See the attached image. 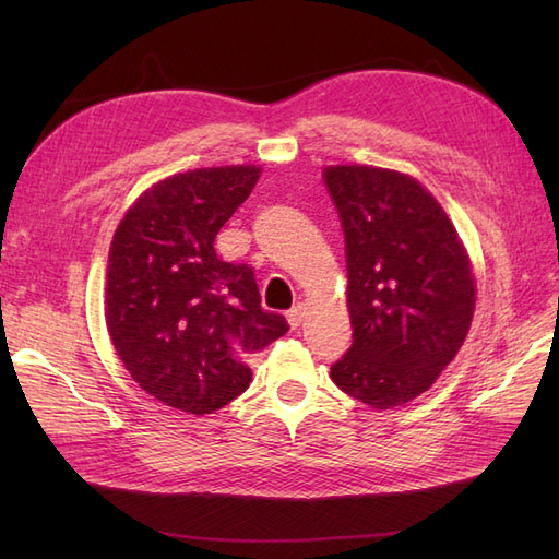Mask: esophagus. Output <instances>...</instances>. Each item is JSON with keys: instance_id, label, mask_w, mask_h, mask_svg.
I'll return each instance as SVG.
<instances>
[{"instance_id": "34e87169", "label": "esophagus", "mask_w": 559, "mask_h": 559, "mask_svg": "<svg viewBox=\"0 0 559 559\" xmlns=\"http://www.w3.org/2000/svg\"><path fill=\"white\" fill-rule=\"evenodd\" d=\"M302 317H306V308H302V306H296V308H292L289 312H286V321H289L292 329H298V326H300Z\"/></svg>"}]
</instances>
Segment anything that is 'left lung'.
Here are the masks:
<instances>
[{
    "mask_svg": "<svg viewBox=\"0 0 559 559\" xmlns=\"http://www.w3.org/2000/svg\"><path fill=\"white\" fill-rule=\"evenodd\" d=\"M345 233L352 347L331 380L370 408L419 396L454 359L476 280L452 222L408 175L368 165L324 170Z\"/></svg>",
    "mask_w": 559,
    "mask_h": 559,
    "instance_id": "1",
    "label": "left lung"
}]
</instances>
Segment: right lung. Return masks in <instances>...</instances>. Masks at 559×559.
I'll return each mask as SVG.
<instances>
[{"instance_id": "right-lung-1", "label": "right lung", "mask_w": 559, "mask_h": 559, "mask_svg": "<svg viewBox=\"0 0 559 559\" xmlns=\"http://www.w3.org/2000/svg\"><path fill=\"white\" fill-rule=\"evenodd\" d=\"M261 167L179 173L144 191L118 224L107 265L111 343L146 394L191 415L224 408L251 382L247 359L289 331L261 308L247 263L216 257V233Z\"/></svg>"}]
</instances>
